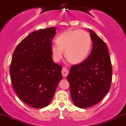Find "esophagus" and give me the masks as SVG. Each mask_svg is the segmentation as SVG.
Here are the masks:
<instances>
[{
    "label": "esophagus",
    "instance_id": "esophagus-1",
    "mask_svg": "<svg viewBox=\"0 0 126 126\" xmlns=\"http://www.w3.org/2000/svg\"><path fill=\"white\" fill-rule=\"evenodd\" d=\"M62 75H63V77H67V75L69 74V70L67 69L66 67H64L63 69H62Z\"/></svg>",
    "mask_w": 126,
    "mask_h": 126
}]
</instances>
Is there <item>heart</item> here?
<instances>
[{
  "label": "heart",
  "instance_id": "1",
  "mask_svg": "<svg viewBox=\"0 0 126 126\" xmlns=\"http://www.w3.org/2000/svg\"><path fill=\"white\" fill-rule=\"evenodd\" d=\"M57 44H52L51 51L55 62H59L65 56L74 64L82 62L90 50L92 39L87 32L82 30H69L59 34L56 38Z\"/></svg>",
  "mask_w": 126,
  "mask_h": 126
}]
</instances>
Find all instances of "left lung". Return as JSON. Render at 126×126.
<instances>
[{
	"label": "left lung",
	"instance_id": "left-lung-1",
	"mask_svg": "<svg viewBox=\"0 0 126 126\" xmlns=\"http://www.w3.org/2000/svg\"><path fill=\"white\" fill-rule=\"evenodd\" d=\"M93 42L86 60L70 67L67 77L74 103L80 108L94 105L110 88L112 67L108 49L104 41L89 30Z\"/></svg>",
	"mask_w": 126,
	"mask_h": 126
}]
</instances>
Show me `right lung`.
I'll list each match as a JSON object with an SVG mask.
<instances>
[{"mask_svg": "<svg viewBox=\"0 0 126 126\" xmlns=\"http://www.w3.org/2000/svg\"><path fill=\"white\" fill-rule=\"evenodd\" d=\"M56 27L30 33L17 45L9 69L12 87L24 103L34 108L50 103L62 79V67L52 61L51 46Z\"/></svg>", "mask_w": 126, "mask_h": 126, "instance_id": "right-lung-1", "label": "right lung"}]
</instances>
